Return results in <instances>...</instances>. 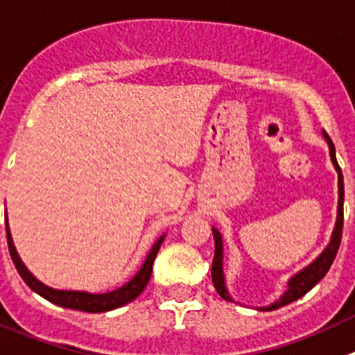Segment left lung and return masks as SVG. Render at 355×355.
I'll use <instances>...</instances> for the list:
<instances>
[{"label":"left lung","mask_w":355,"mask_h":355,"mask_svg":"<svg viewBox=\"0 0 355 355\" xmlns=\"http://www.w3.org/2000/svg\"><path fill=\"white\" fill-rule=\"evenodd\" d=\"M325 135L327 144H329V150H331V159L332 164H334L336 171H338V187H340V200H338V218H336V227L334 232H332L331 243L327 246L325 250L322 252L314 263H311L309 266L304 268L302 271H298L297 275L289 279L288 282V291L271 306L263 307V311H275L279 307H284L291 302L298 300L300 297H304L309 289H313L314 286L318 284L320 280L325 277V273L329 271L331 264L334 263L336 254L340 250L341 245V234H343V198H345V189H343V173H341V168L336 160V150L334 144H332L331 137L327 135V132H323ZM212 234H214V259H212V284H214L216 291L220 293V297L223 300L232 302L229 291H227V286H225V277H223V241H221V234L216 229H212Z\"/></svg>","instance_id":"left-lung-1"}]
</instances>
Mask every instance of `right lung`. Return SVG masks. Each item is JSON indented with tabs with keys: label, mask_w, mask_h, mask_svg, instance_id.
Returning <instances> with one entry per match:
<instances>
[{
	"label": "right lung",
	"mask_w": 355,
	"mask_h": 355,
	"mask_svg": "<svg viewBox=\"0 0 355 355\" xmlns=\"http://www.w3.org/2000/svg\"><path fill=\"white\" fill-rule=\"evenodd\" d=\"M7 241H8V252H10V257L14 261L15 270L19 271L21 279L28 284L30 289L37 293V295H41L42 298L46 300L53 302L57 306L60 307H67V309H76V311H85V313H105V311H112L116 307H121L128 302L135 300V298L139 297L143 289L146 288L148 280L152 277V270H153V261L157 257V252H159L160 245L164 241V236L159 237V241L153 245V248L148 254L146 261L141 266V270L135 273V277L132 280H128L125 286H121L116 291L110 293H101V295H92V293H85V291H60V289H53L44 286L42 282L35 279L28 271V268L24 266L23 261L19 259L17 252H15V246L12 243V236L10 230H8V223H7Z\"/></svg>",
	"instance_id": "1"
}]
</instances>
